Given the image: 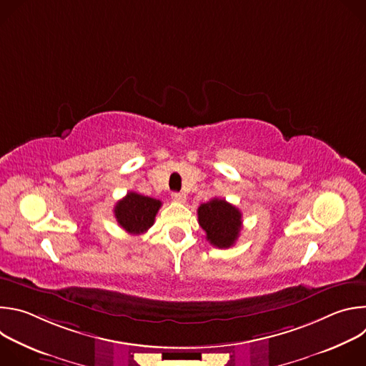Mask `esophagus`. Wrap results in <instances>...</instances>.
Segmentation results:
<instances>
[{
  "label": "esophagus",
  "instance_id": "esophagus-1",
  "mask_svg": "<svg viewBox=\"0 0 366 366\" xmlns=\"http://www.w3.org/2000/svg\"><path fill=\"white\" fill-rule=\"evenodd\" d=\"M172 199L175 202H184L185 201V194L184 192H172Z\"/></svg>",
  "mask_w": 366,
  "mask_h": 366
}]
</instances>
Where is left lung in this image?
Here are the masks:
<instances>
[{
    "instance_id": "1",
    "label": "left lung",
    "mask_w": 366,
    "mask_h": 366,
    "mask_svg": "<svg viewBox=\"0 0 366 366\" xmlns=\"http://www.w3.org/2000/svg\"><path fill=\"white\" fill-rule=\"evenodd\" d=\"M198 223L207 234V240L219 249L233 246L242 229L239 208L223 198H213L198 207Z\"/></svg>"
}]
</instances>
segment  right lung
Masks as SVG:
<instances>
[{
    "instance_id": "1",
    "label": "right lung",
    "mask_w": 366,
    "mask_h": 366,
    "mask_svg": "<svg viewBox=\"0 0 366 366\" xmlns=\"http://www.w3.org/2000/svg\"><path fill=\"white\" fill-rule=\"evenodd\" d=\"M162 202L156 198L144 197L137 192H127L114 207L117 223L130 234H142L147 232L158 214Z\"/></svg>"
}]
</instances>
